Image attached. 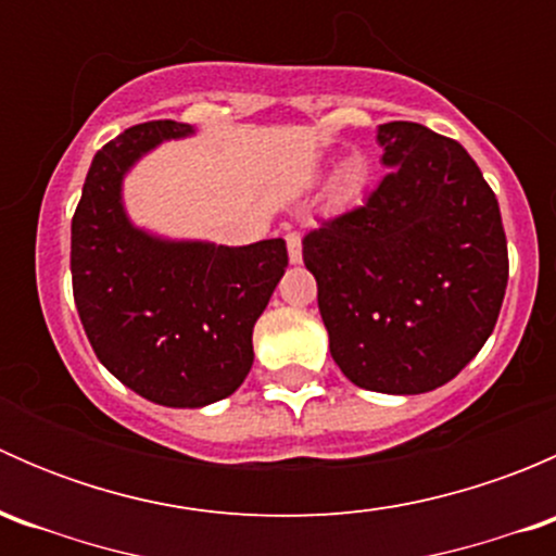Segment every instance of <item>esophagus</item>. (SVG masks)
Segmentation results:
<instances>
[{
	"label": "esophagus",
	"instance_id": "34e87169",
	"mask_svg": "<svg viewBox=\"0 0 556 556\" xmlns=\"http://www.w3.org/2000/svg\"><path fill=\"white\" fill-rule=\"evenodd\" d=\"M285 242H288V257H290V263H301V233H295V231H290L288 237H285Z\"/></svg>",
	"mask_w": 556,
	"mask_h": 556
}]
</instances>
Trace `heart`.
Listing matches in <instances>:
<instances>
[{
    "mask_svg": "<svg viewBox=\"0 0 556 556\" xmlns=\"http://www.w3.org/2000/svg\"><path fill=\"white\" fill-rule=\"evenodd\" d=\"M363 182H366V164H363L361 159L346 161V164L339 169V177H336V185H339L341 193L346 195L357 193V190L363 188Z\"/></svg>",
    "mask_w": 556,
    "mask_h": 556,
    "instance_id": "b5f03b06",
    "label": "heart"
}]
</instances>
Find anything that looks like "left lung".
I'll return each mask as SVG.
<instances>
[{"mask_svg":"<svg viewBox=\"0 0 556 556\" xmlns=\"http://www.w3.org/2000/svg\"><path fill=\"white\" fill-rule=\"evenodd\" d=\"M387 166L357 210L304 237L330 355L352 384L419 395L490 339L508 285L501 206L459 142L419 123L379 126Z\"/></svg>","mask_w":556,"mask_h":556,"instance_id":"8db88e82","label":"left lung"}]
</instances>
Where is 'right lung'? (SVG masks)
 Returning a JSON list of instances; mask_svg holds the SVG:
<instances>
[{
	"instance_id": "add662e5",
	"label": "right lung",
	"mask_w": 556,
	"mask_h": 556,
	"mask_svg": "<svg viewBox=\"0 0 556 556\" xmlns=\"http://www.w3.org/2000/svg\"><path fill=\"white\" fill-rule=\"evenodd\" d=\"M177 121H150L106 142L72 217V290L102 366L137 395L201 408L239 390L252 368V328L288 268L282 239L247 247L174 242L123 210V177Z\"/></svg>"
}]
</instances>
